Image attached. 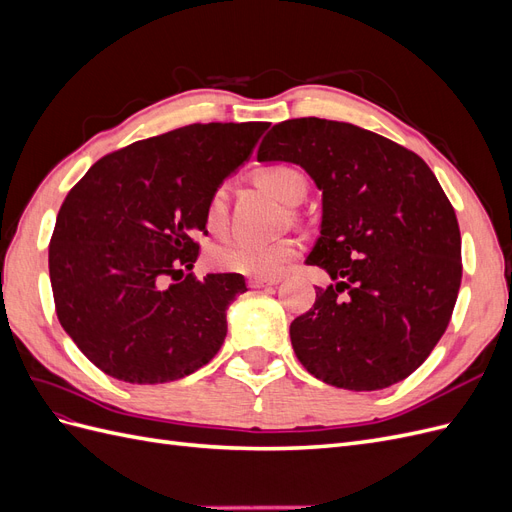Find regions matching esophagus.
I'll use <instances>...</instances> for the list:
<instances>
[{"mask_svg":"<svg viewBox=\"0 0 512 512\" xmlns=\"http://www.w3.org/2000/svg\"><path fill=\"white\" fill-rule=\"evenodd\" d=\"M282 280L280 277H252L250 286L252 288H265V286H277Z\"/></svg>","mask_w":512,"mask_h":512,"instance_id":"1","label":"esophagus"}]
</instances>
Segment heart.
Wrapping results in <instances>:
<instances>
[{"mask_svg":"<svg viewBox=\"0 0 512 512\" xmlns=\"http://www.w3.org/2000/svg\"><path fill=\"white\" fill-rule=\"evenodd\" d=\"M260 185L282 203L297 205L305 196V177L297 168L286 164H273L258 170ZM228 215V196L224 188L213 190L207 200V226L211 230H220L226 224ZM299 254V243L294 239H232L215 247L211 252V262L218 269L241 273L250 277H275L280 275L288 262Z\"/></svg>","mask_w":512,"mask_h":512,"instance_id":"heart-1","label":"heart"}]
</instances>
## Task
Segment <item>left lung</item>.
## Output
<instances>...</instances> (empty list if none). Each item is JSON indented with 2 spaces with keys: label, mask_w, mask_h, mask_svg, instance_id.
Listing matches in <instances>:
<instances>
[{
  "label": "left lung",
  "mask_w": 512,
  "mask_h": 512,
  "mask_svg": "<svg viewBox=\"0 0 512 512\" xmlns=\"http://www.w3.org/2000/svg\"><path fill=\"white\" fill-rule=\"evenodd\" d=\"M258 162L301 166L322 192L307 265L333 284L290 324L301 365L348 391H378L421 367L461 284L455 209L431 168L389 138L318 117L277 123Z\"/></svg>",
  "instance_id": "1"
}]
</instances>
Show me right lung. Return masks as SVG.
I'll use <instances>...</instances> for the list:
<instances>
[{"label":"right lung","instance_id":"right-lung-1","mask_svg":"<svg viewBox=\"0 0 512 512\" xmlns=\"http://www.w3.org/2000/svg\"><path fill=\"white\" fill-rule=\"evenodd\" d=\"M269 123H194L98 160L59 209L49 273L61 327L130 384L190 376L224 344L239 273L185 275L207 200L250 160Z\"/></svg>","mask_w":512,"mask_h":512}]
</instances>
